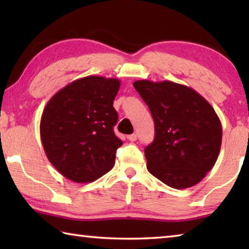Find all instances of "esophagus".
I'll list each match as a JSON object with an SVG mask.
<instances>
[{
  "mask_svg": "<svg viewBox=\"0 0 249 249\" xmlns=\"http://www.w3.org/2000/svg\"><path fill=\"white\" fill-rule=\"evenodd\" d=\"M128 140L130 141V142H135V141H137V134H132V135H128Z\"/></svg>",
  "mask_w": 249,
  "mask_h": 249,
  "instance_id": "obj_1",
  "label": "esophagus"
}]
</instances>
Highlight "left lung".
I'll list each match as a JSON object with an SVG mask.
<instances>
[{
    "label": "left lung",
    "instance_id": "8db88e82",
    "mask_svg": "<svg viewBox=\"0 0 249 249\" xmlns=\"http://www.w3.org/2000/svg\"><path fill=\"white\" fill-rule=\"evenodd\" d=\"M133 86L155 123L154 142L145 148L147 169L178 190L199 183L221 149L222 125L214 108L183 84L138 80Z\"/></svg>",
    "mask_w": 249,
    "mask_h": 249
}]
</instances>
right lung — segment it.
Instances as JSON below:
<instances>
[{"mask_svg":"<svg viewBox=\"0 0 249 249\" xmlns=\"http://www.w3.org/2000/svg\"><path fill=\"white\" fill-rule=\"evenodd\" d=\"M121 81L89 75L69 83L48 101L40 138L52 165L73 182L99 179L112 169L122 141L114 134L119 116L113 101Z\"/></svg>","mask_w":249,"mask_h":249,"instance_id":"add662e5","label":"right lung"}]
</instances>
